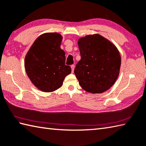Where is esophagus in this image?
Here are the masks:
<instances>
[{
	"mask_svg": "<svg viewBox=\"0 0 146 146\" xmlns=\"http://www.w3.org/2000/svg\"><path fill=\"white\" fill-rule=\"evenodd\" d=\"M70 67H71V68H72V72H74V67H75V65H72Z\"/></svg>",
	"mask_w": 146,
	"mask_h": 146,
	"instance_id": "1",
	"label": "esophagus"
}]
</instances>
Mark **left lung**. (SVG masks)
<instances>
[{"instance_id":"1","label":"left lung","mask_w":146,"mask_h":146,"mask_svg":"<svg viewBox=\"0 0 146 146\" xmlns=\"http://www.w3.org/2000/svg\"><path fill=\"white\" fill-rule=\"evenodd\" d=\"M81 54L74 74L82 89L92 93H101L114 84L119 74L121 56L117 48L99 34L80 38Z\"/></svg>"}]
</instances>
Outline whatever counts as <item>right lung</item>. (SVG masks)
I'll list each match as a JSON object with an SVG mask.
<instances>
[{
    "label": "right lung",
    "mask_w": 146,
    "mask_h": 146,
    "mask_svg": "<svg viewBox=\"0 0 146 146\" xmlns=\"http://www.w3.org/2000/svg\"><path fill=\"white\" fill-rule=\"evenodd\" d=\"M62 35L45 33L34 41L25 58L27 76L35 86L44 92H52L62 86L65 76L71 72L65 65V55L60 48Z\"/></svg>",
    "instance_id": "add662e5"
}]
</instances>
